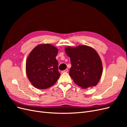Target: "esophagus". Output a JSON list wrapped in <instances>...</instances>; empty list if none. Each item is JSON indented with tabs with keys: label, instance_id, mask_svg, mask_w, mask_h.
<instances>
[{
	"label": "esophagus",
	"instance_id": "34e87169",
	"mask_svg": "<svg viewBox=\"0 0 127 127\" xmlns=\"http://www.w3.org/2000/svg\"><path fill=\"white\" fill-rule=\"evenodd\" d=\"M68 71V69H65L64 70H63L62 71H61V72L62 73H65V72H67Z\"/></svg>",
	"mask_w": 127,
	"mask_h": 127
}]
</instances>
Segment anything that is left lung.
I'll list each match as a JSON object with an SVG mask.
<instances>
[{"mask_svg":"<svg viewBox=\"0 0 127 127\" xmlns=\"http://www.w3.org/2000/svg\"><path fill=\"white\" fill-rule=\"evenodd\" d=\"M64 50L70 57L69 75L75 83L83 88L96 85L103 71L102 61L96 51L87 45L68 47Z\"/></svg>","mask_w":127,"mask_h":127,"instance_id":"1","label":"left lung"}]
</instances>
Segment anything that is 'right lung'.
<instances>
[{
	"instance_id": "right-lung-1",
	"label": "right lung",
	"mask_w": 127,
	"mask_h": 127,
	"mask_svg": "<svg viewBox=\"0 0 127 127\" xmlns=\"http://www.w3.org/2000/svg\"><path fill=\"white\" fill-rule=\"evenodd\" d=\"M58 49L49 44H40L30 52L26 63V71L32 85L40 90L48 88L60 76L56 57Z\"/></svg>"
}]
</instances>
